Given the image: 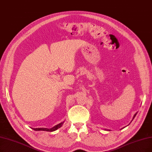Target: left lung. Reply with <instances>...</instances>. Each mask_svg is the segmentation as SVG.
I'll list each match as a JSON object with an SVG mask.
<instances>
[{"label":"left lung","mask_w":152,"mask_h":152,"mask_svg":"<svg viewBox=\"0 0 152 152\" xmlns=\"http://www.w3.org/2000/svg\"><path fill=\"white\" fill-rule=\"evenodd\" d=\"M137 113H136V114H135V115H134V117H133V119H134V118H135V116H136V115H137ZM133 119H132V120H133ZM105 130H106V129H105Z\"/></svg>","instance_id":"left-lung-1"}]
</instances>
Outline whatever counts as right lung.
<instances>
[{"mask_svg":"<svg viewBox=\"0 0 152 152\" xmlns=\"http://www.w3.org/2000/svg\"><path fill=\"white\" fill-rule=\"evenodd\" d=\"M64 121H63V122H61L60 124H58L56 125L55 126H54L53 127H52L51 129H47V128H32V129L35 130V131L42 130V131H47V132H53V131L56 130L58 129H60L62 126L63 124H64Z\"/></svg>","mask_w":152,"mask_h":152,"instance_id":"obj_1","label":"right lung"}]
</instances>
